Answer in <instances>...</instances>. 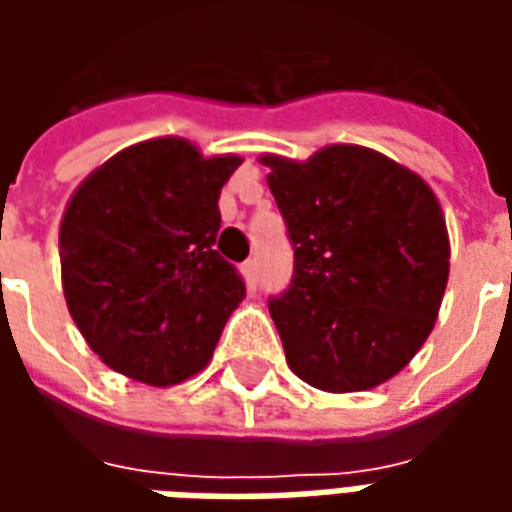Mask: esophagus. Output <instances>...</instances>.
Listing matches in <instances>:
<instances>
[{
    "mask_svg": "<svg viewBox=\"0 0 512 512\" xmlns=\"http://www.w3.org/2000/svg\"><path fill=\"white\" fill-rule=\"evenodd\" d=\"M241 271H244L246 282H249V285L255 288V285H257V274H260V266H257L255 257H249V260H246L244 266H241Z\"/></svg>",
    "mask_w": 512,
    "mask_h": 512,
    "instance_id": "34e87169",
    "label": "esophagus"
}]
</instances>
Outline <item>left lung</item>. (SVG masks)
I'll list each match as a JSON object with an SVG mask.
<instances>
[{
  "label": "left lung",
  "instance_id": "left-lung-1",
  "mask_svg": "<svg viewBox=\"0 0 512 512\" xmlns=\"http://www.w3.org/2000/svg\"><path fill=\"white\" fill-rule=\"evenodd\" d=\"M288 227L293 279L268 299L290 370L323 392L384 384L428 340L450 238L425 180L359 145L260 158Z\"/></svg>",
  "mask_w": 512,
  "mask_h": 512
}]
</instances>
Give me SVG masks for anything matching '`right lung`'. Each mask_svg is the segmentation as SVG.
I'll return each instance as SVG.
<instances>
[{"label":"right lung","instance_id":"right-lung-1","mask_svg":"<svg viewBox=\"0 0 512 512\" xmlns=\"http://www.w3.org/2000/svg\"><path fill=\"white\" fill-rule=\"evenodd\" d=\"M238 156L186 139L120 150L76 189L60 224L71 318L106 365L150 386L208 365L246 285L216 241Z\"/></svg>","mask_w":512,"mask_h":512}]
</instances>
